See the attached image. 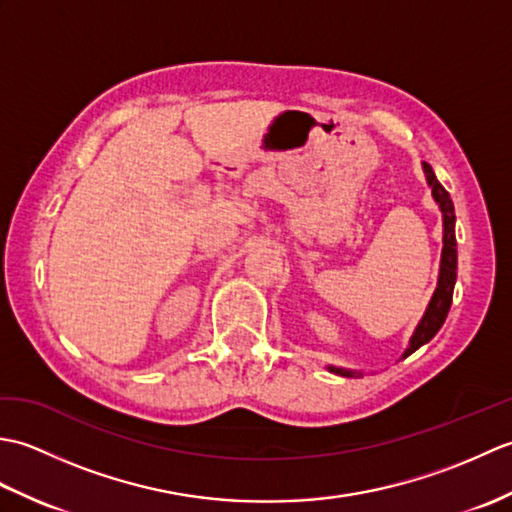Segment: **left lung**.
<instances>
[{"mask_svg":"<svg viewBox=\"0 0 512 512\" xmlns=\"http://www.w3.org/2000/svg\"><path fill=\"white\" fill-rule=\"evenodd\" d=\"M422 171L424 178H427V184L431 189L433 200L440 206L442 211V257H440V273H438V286L433 290L431 301L427 310H424L420 323L413 330L407 350L402 352V358H407L422 347L424 343H429L433 336L438 334L442 328L444 319H447L451 301H453V288H455V279H458V242H455V209H453V200L447 193V189L438 182L436 173H433L431 165L422 162ZM328 372L336 376H345V378H358L363 376V372H354V369H345V367H334L328 365Z\"/></svg>","mask_w":512,"mask_h":512,"instance_id":"left-lung-1","label":"left lung"}]
</instances>
